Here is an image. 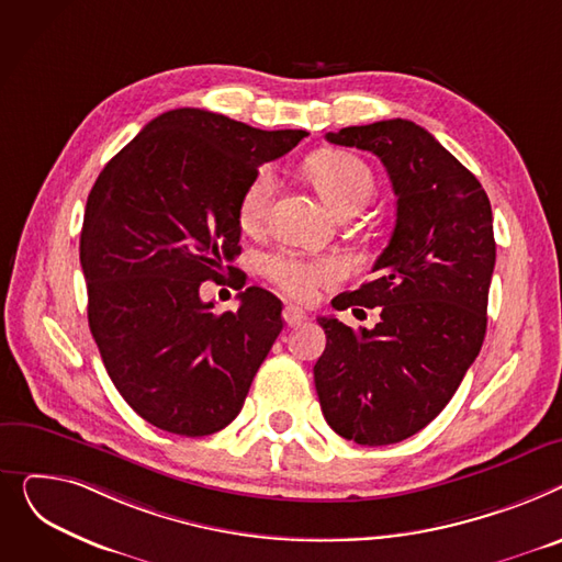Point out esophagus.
<instances>
[{
    "label": "esophagus",
    "mask_w": 562,
    "mask_h": 562,
    "mask_svg": "<svg viewBox=\"0 0 562 562\" xmlns=\"http://www.w3.org/2000/svg\"><path fill=\"white\" fill-rule=\"evenodd\" d=\"M283 319H285L288 326H300L302 322L308 319V315L302 308H296V306H285L283 308Z\"/></svg>",
    "instance_id": "obj_1"
}]
</instances>
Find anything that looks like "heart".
Here are the masks:
<instances>
[{"label": "heart", "mask_w": 562, "mask_h": 562, "mask_svg": "<svg viewBox=\"0 0 562 562\" xmlns=\"http://www.w3.org/2000/svg\"><path fill=\"white\" fill-rule=\"evenodd\" d=\"M306 175L338 215L349 209L360 211L374 194L372 170L349 151L326 149L311 156ZM274 192L277 177L270 168H262L251 177L238 204V217L245 228H256L266 222ZM260 272L294 300H308L317 288L336 283L342 274L338 260L292 249H277L262 256Z\"/></svg>", "instance_id": "heart-1"}]
</instances>
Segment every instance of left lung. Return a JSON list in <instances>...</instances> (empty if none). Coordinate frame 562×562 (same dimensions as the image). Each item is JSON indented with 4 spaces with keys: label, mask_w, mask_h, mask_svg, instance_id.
<instances>
[{
    "label": "left lung",
    "mask_w": 562,
    "mask_h": 562,
    "mask_svg": "<svg viewBox=\"0 0 562 562\" xmlns=\"http://www.w3.org/2000/svg\"><path fill=\"white\" fill-rule=\"evenodd\" d=\"M326 140L381 158L397 194L372 279L338 311L381 306L374 328L319 317L315 362L324 419L368 447L402 442L434 422L481 351L494 270L492 209L479 179L411 120L347 126Z\"/></svg>",
    "instance_id": "obj_1"
}]
</instances>
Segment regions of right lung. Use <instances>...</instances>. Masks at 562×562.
<instances>
[{"mask_svg": "<svg viewBox=\"0 0 562 562\" xmlns=\"http://www.w3.org/2000/svg\"><path fill=\"white\" fill-rule=\"evenodd\" d=\"M306 136L177 109L97 177L79 245L90 334L124 402L156 428L202 438L238 417L283 328L281 302L251 285L217 315L200 288L240 251L251 177Z\"/></svg>", "mask_w": 562, "mask_h": 562, "instance_id": "1", "label": "right lung"}]
</instances>
